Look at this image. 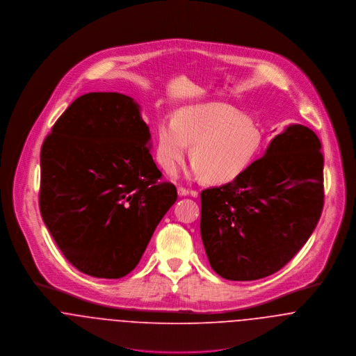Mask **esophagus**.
<instances>
[{
	"mask_svg": "<svg viewBox=\"0 0 356 356\" xmlns=\"http://www.w3.org/2000/svg\"><path fill=\"white\" fill-rule=\"evenodd\" d=\"M177 195H179V197H187V195H190V191H188L187 188L179 187V188H177ZM191 195H193V197H197V193H194V191H193V193H191Z\"/></svg>",
	"mask_w": 356,
	"mask_h": 356,
	"instance_id": "esophagus-1",
	"label": "esophagus"
}]
</instances>
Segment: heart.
Wrapping results in <instances>:
<instances>
[{
	"mask_svg": "<svg viewBox=\"0 0 356 356\" xmlns=\"http://www.w3.org/2000/svg\"><path fill=\"white\" fill-rule=\"evenodd\" d=\"M259 127L225 104L191 105L175 121L162 120L156 131L154 154L166 173H173L191 146L190 173L206 183L225 184L243 175L262 149Z\"/></svg>",
	"mask_w": 356,
	"mask_h": 356,
	"instance_id": "b5f03b06",
	"label": "heart"
}]
</instances>
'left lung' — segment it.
<instances>
[{
  "label": "left lung",
  "instance_id": "1",
  "mask_svg": "<svg viewBox=\"0 0 356 356\" xmlns=\"http://www.w3.org/2000/svg\"><path fill=\"white\" fill-rule=\"evenodd\" d=\"M321 147L314 131L289 124L243 175L202 191L200 236L218 276H270L306 244L323 207Z\"/></svg>",
  "mask_w": 356,
  "mask_h": 356
}]
</instances>
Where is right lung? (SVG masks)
I'll use <instances>...</instances> for the list:
<instances>
[{
  "label": "right lung",
  "mask_w": 356,
  "mask_h": 356,
  "mask_svg": "<svg viewBox=\"0 0 356 356\" xmlns=\"http://www.w3.org/2000/svg\"><path fill=\"white\" fill-rule=\"evenodd\" d=\"M134 98L88 92L56 121L40 150L42 220L81 273L127 276L139 264L176 187L152 157Z\"/></svg>",
  "instance_id": "obj_1"
}]
</instances>
